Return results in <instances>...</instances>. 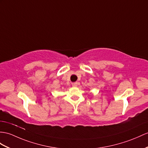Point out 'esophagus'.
<instances>
[{
    "label": "esophagus",
    "instance_id": "obj_1",
    "mask_svg": "<svg viewBox=\"0 0 148 148\" xmlns=\"http://www.w3.org/2000/svg\"><path fill=\"white\" fill-rule=\"evenodd\" d=\"M71 85L73 86H77L78 84H77V82H73V83H72Z\"/></svg>",
    "mask_w": 148,
    "mask_h": 148
}]
</instances>
